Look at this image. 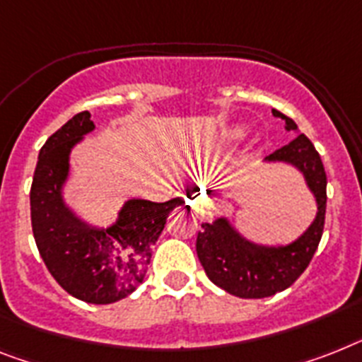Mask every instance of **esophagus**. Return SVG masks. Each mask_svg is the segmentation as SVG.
Masks as SVG:
<instances>
[{
  "label": "esophagus",
  "instance_id": "34e87169",
  "mask_svg": "<svg viewBox=\"0 0 362 362\" xmlns=\"http://www.w3.org/2000/svg\"><path fill=\"white\" fill-rule=\"evenodd\" d=\"M192 207L196 209V211H209V209L213 207V199H211V196H209L205 190H196V192L192 194Z\"/></svg>",
  "mask_w": 362,
  "mask_h": 362
}]
</instances>
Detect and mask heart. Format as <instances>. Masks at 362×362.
I'll return each instance as SVG.
<instances>
[{
	"label": "heart",
	"mask_w": 362,
	"mask_h": 362,
	"mask_svg": "<svg viewBox=\"0 0 362 362\" xmlns=\"http://www.w3.org/2000/svg\"><path fill=\"white\" fill-rule=\"evenodd\" d=\"M238 134H240V133H238V131H233L231 136H238Z\"/></svg>",
	"instance_id": "b5f03b06"
}]
</instances>
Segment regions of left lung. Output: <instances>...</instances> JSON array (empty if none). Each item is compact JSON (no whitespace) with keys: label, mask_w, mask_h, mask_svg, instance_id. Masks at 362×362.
<instances>
[{"label":"left lung","mask_w":362,"mask_h":362,"mask_svg":"<svg viewBox=\"0 0 362 362\" xmlns=\"http://www.w3.org/2000/svg\"><path fill=\"white\" fill-rule=\"evenodd\" d=\"M272 112L286 122L288 131L298 129L292 118L276 109ZM267 160H285L303 172L318 203V214L298 240L283 247L255 246L233 231L223 218H218L214 223H203L196 238L203 270L214 285L238 298H268L288 288L309 267L324 233L327 177L313 142L301 133L268 155Z\"/></svg>","instance_id":"1"}]
</instances>
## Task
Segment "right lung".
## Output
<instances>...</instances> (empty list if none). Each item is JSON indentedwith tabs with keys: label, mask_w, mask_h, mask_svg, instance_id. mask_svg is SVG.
Returning <instances> with one entry per match:
<instances>
[{
	"label": "right lung",
	"mask_w": 362,
	"mask_h": 362,
	"mask_svg": "<svg viewBox=\"0 0 362 362\" xmlns=\"http://www.w3.org/2000/svg\"><path fill=\"white\" fill-rule=\"evenodd\" d=\"M92 129L90 112L83 110L46 140L29 198L33 235L53 279L77 300L105 305L124 300L144 281L151 247L168 214L185 199H131L109 229L88 228L77 220L62 203L61 187L68 175L70 149Z\"/></svg>",
	"instance_id": "right-lung-1"
}]
</instances>
